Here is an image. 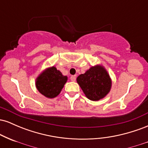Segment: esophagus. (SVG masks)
Instances as JSON below:
<instances>
[{"mask_svg":"<svg viewBox=\"0 0 148 148\" xmlns=\"http://www.w3.org/2000/svg\"><path fill=\"white\" fill-rule=\"evenodd\" d=\"M76 78L75 76H72L70 77V80L72 81H76Z\"/></svg>","mask_w":148,"mask_h":148,"instance_id":"34e87169","label":"esophagus"}]
</instances>
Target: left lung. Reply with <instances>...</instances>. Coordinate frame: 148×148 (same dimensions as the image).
Masks as SVG:
<instances>
[{
    "label": "left lung",
    "mask_w": 148,
    "mask_h": 148,
    "mask_svg": "<svg viewBox=\"0 0 148 148\" xmlns=\"http://www.w3.org/2000/svg\"><path fill=\"white\" fill-rule=\"evenodd\" d=\"M76 81L86 96L92 101L102 99L111 87L108 74L103 67L98 65L92 67L85 74L79 75Z\"/></svg>",
    "instance_id": "8db88e82"
}]
</instances>
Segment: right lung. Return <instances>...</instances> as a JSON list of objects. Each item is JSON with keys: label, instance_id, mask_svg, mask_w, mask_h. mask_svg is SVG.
I'll use <instances>...</instances> for the list:
<instances>
[{"label": "right lung", "instance_id": "add662e5", "mask_svg": "<svg viewBox=\"0 0 148 148\" xmlns=\"http://www.w3.org/2000/svg\"><path fill=\"white\" fill-rule=\"evenodd\" d=\"M67 80V76L62 75L55 67H52L37 77L36 87L43 95L48 98H53L60 94Z\"/></svg>", "mask_w": 148, "mask_h": 148}]
</instances>
